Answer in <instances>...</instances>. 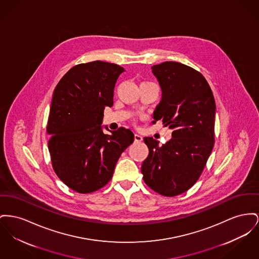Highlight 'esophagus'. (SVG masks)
Masks as SVG:
<instances>
[{
    "instance_id": "1",
    "label": "esophagus",
    "mask_w": 259,
    "mask_h": 259,
    "mask_svg": "<svg viewBox=\"0 0 259 259\" xmlns=\"http://www.w3.org/2000/svg\"><path fill=\"white\" fill-rule=\"evenodd\" d=\"M134 141H135L136 143H141V142L143 141V137H142V136H140V135H138V134H135V136H134Z\"/></svg>"
}]
</instances>
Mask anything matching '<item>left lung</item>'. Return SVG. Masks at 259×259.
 <instances>
[{"instance_id":"left-lung-1","label":"left lung","mask_w":259,"mask_h":259,"mask_svg":"<svg viewBox=\"0 0 259 259\" xmlns=\"http://www.w3.org/2000/svg\"><path fill=\"white\" fill-rule=\"evenodd\" d=\"M152 71L162 93L152 124L162 120L172 138L162 146L144 138L149 155L141 171L154 192L174 197L198 181L212 152L215 101L205 78L188 65L164 61L152 66Z\"/></svg>"}]
</instances>
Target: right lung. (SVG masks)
<instances>
[{
	"mask_svg": "<svg viewBox=\"0 0 259 259\" xmlns=\"http://www.w3.org/2000/svg\"><path fill=\"white\" fill-rule=\"evenodd\" d=\"M124 71L106 61L81 63L66 72L53 94L47 126L52 164L77 193L107 185L122 152L134 142L129 129L120 127L108 135L102 126L105 107H112L115 83Z\"/></svg>",
	"mask_w": 259,
	"mask_h": 259,
	"instance_id": "obj_1",
	"label": "right lung"
}]
</instances>
